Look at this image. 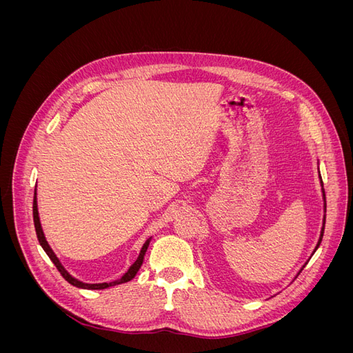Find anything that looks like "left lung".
<instances>
[{"label": "left lung", "mask_w": 353, "mask_h": 353, "mask_svg": "<svg viewBox=\"0 0 353 353\" xmlns=\"http://www.w3.org/2000/svg\"><path fill=\"white\" fill-rule=\"evenodd\" d=\"M323 191H324V188H323ZM324 197H325V194H324ZM324 228H325V218H324V225H323V230H321V237H319V241H318V244H316V248H315V250L318 249V245L321 244V240H323V236H324Z\"/></svg>", "instance_id": "1"}]
</instances>
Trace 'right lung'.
<instances>
[{
    "mask_svg": "<svg viewBox=\"0 0 353 353\" xmlns=\"http://www.w3.org/2000/svg\"><path fill=\"white\" fill-rule=\"evenodd\" d=\"M34 225H35V231H37V237H38V241H39V244L42 245V249L46 250V253L48 254V258L52 261V263L56 265V268L59 270V272L61 274L63 279H65L68 283H70V284H72V285H74V287L88 288V290H101V288H108V287H112V285H116V284H122V283H126V281H131V280L134 279V276H135V274L138 272V270H140V266H141V263H143V259H144V254H145V252H147V248H148V243H150V240H147V241L144 243L143 249H141V253H140V256H138V259L135 261V263L131 266V268L128 270V272H126V274L122 276L121 280H117V281H112V283H103V284H85V283H81V281H78V280H74L73 276H70V275L66 272V270L63 268L61 263L59 262V259L56 258V254L52 253V250L50 249V245H48V243L46 241L44 232H42L41 223H39V218H38V209H37V197H35V196H34Z\"/></svg>",
    "mask_w": 353,
    "mask_h": 353,
    "instance_id": "add662e5",
    "label": "right lung"
}]
</instances>
